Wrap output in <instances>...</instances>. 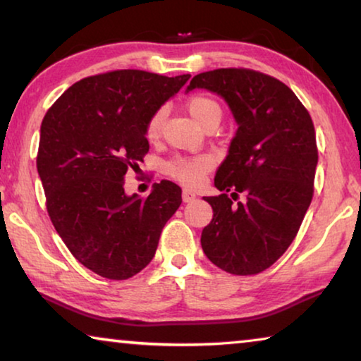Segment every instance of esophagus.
<instances>
[{
	"label": "esophagus",
	"instance_id": "34e87169",
	"mask_svg": "<svg viewBox=\"0 0 361 361\" xmlns=\"http://www.w3.org/2000/svg\"><path fill=\"white\" fill-rule=\"evenodd\" d=\"M195 193L193 192H190V190H184L182 192V200H184V203H190V202H193L195 200Z\"/></svg>",
	"mask_w": 361,
	"mask_h": 361
}]
</instances>
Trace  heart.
Masks as SVG:
<instances>
[{
	"instance_id": "heart-1",
	"label": "heart",
	"mask_w": 361,
	"mask_h": 361,
	"mask_svg": "<svg viewBox=\"0 0 361 361\" xmlns=\"http://www.w3.org/2000/svg\"><path fill=\"white\" fill-rule=\"evenodd\" d=\"M187 111H189L193 120L205 127L210 122H219L221 118V107L215 99L208 96H193L187 101ZM166 118L164 109H158L146 123V138L153 140L159 138L161 130ZM212 169V161L207 156H193V158H172L164 164V171L172 179L180 182L182 185L195 187L203 179V176Z\"/></svg>"
}]
</instances>
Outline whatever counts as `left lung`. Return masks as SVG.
Here are the masks:
<instances>
[{
	"mask_svg": "<svg viewBox=\"0 0 361 361\" xmlns=\"http://www.w3.org/2000/svg\"><path fill=\"white\" fill-rule=\"evenodd\" d=\"M197 87L223 97L238 123L215 176L221 193L203 197L213 218L202 231V249L228 274H260L293 243L310 208L314 125L295 92L264 73L219 68L193 76L185 92ZM238 192L246 200L234 204Z\"/></svg>",
	"mask_w": 361,
	"mask_h": 361,
	"instance_id": "left-lung-1",
	"label": "left lung"
}]
</instances>
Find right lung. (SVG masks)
I'll use <instances>...</instances> for the list:
<instances>
[{"mask_svg": "<svg viewBox=\"0 0 361 361\" xmlns=\"http://www.w3.org/2000/svg\"><path fill=\"white\" fill-rule=\"evenodd\" d=\"M174 78L117 70L78 81L42 120L37 171L47 212L78 262L111 280L137 275L182 203L171 180L146 198L127 195L125 174L148 153L146 123L180 91Z\"/></svg>", "mask_w": 361, "mask_h": 361, "instance_id": "right-lung-1", "label": "right lung"}]
</instances>
